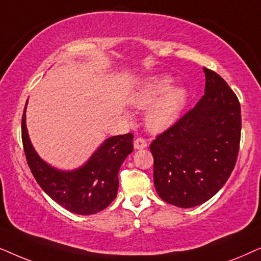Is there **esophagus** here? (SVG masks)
I'll use <instances>...</instances> for the list:
<instances>
[{
  "label": "esophagus",
  "instance_id": "34e87169",
  "mask_svg": "<svg viewBox=\"0 0 261 261\" xmlns=\"http://www.w3.org/2000/svg\"><path fill=\"white\" fill-rule=\"evenodd\" d=\"M134 145H135V149H143V148L147 147V141H145L144 138L138 137V138H136V140H135Z\"/></svg>",
  "mask_w": 261,
  "mask_h": 261
}]
</instances>
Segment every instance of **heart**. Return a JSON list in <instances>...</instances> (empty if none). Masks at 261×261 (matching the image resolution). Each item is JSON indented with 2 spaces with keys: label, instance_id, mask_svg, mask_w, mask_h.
<instances>
[{
  "label": "heart",
  "instance_id": "heart-1",
  "mask_svg": "<svg viewBox=\"0 0 261 261\" xmlns=\"http://www.w3.org/2000/svg\"><path fill=\"white\" fill-rule=\"evenodd\" d=\"M174 79L171 75H159L149 77L134 98L138 107L150 106L147 114V123L154 131H162L172 126L187 101V90L184 87H172Z\"/></svg>",
  "mask_w": 261,
  "mask_h": 261
}]
</instances>
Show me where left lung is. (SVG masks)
<instances>
[{
	"mask_svg": "<svg viewBox=\"0 0 261 261\" xmlns=\"http://www.w3.org/2000/svg\"><path fill=\"white\" fill-rule=\"evenodd\" d=\"M204 72L205 94L150 144L156 192L179 207L200 205L214 197L238 160L239 99L220 75L207 68Z\"/></svg>",
	"mask_w": 261,
	"mask_h": 261,
	"instance_id": "obj_1",
	"label": "left lung"
}]
</instances>
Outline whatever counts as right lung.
<instances>
[{
  "label": "right lung",
  "instance_id": "obj_1",
  "mask_svg": "<svg viewBox=\"0 0 261 261\" xmlns=\"http://www.w3.org/2000/svg\"><path fill=\"white\" fill-rule=\"evenodd\" d=\"M21 137L27 163L39 186L56 203L77 215L96 214L112 203L119 186L118 172L134 150V135H118L107 138L82 167L71 172L58 171L44 162L32 147L26 127V107Z\"/></svg>",
  "mask_w": 261,
  "mask_h": 261
}]
</instances>
